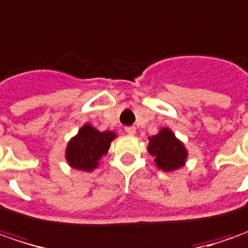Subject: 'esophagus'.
I'll use <instances>...</instances> for the list:
<instances>
[{"mask_svg": "<svg viewBox=\"0 0 248 248\" xmlns=\"http://www.w3.org/2000/svg\"><path fill=\"white\" fill-rule=\"evenodd\" d=\"M124 132L127 133V134H134L136 133V127L134 126H126L124 127Z\"/></svg>", "mask_w": 248, "mask_h": 248, "instance_id": "34e87169", "label": "esophagus"}]
</instances>
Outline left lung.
<instances>
[{
    "mask_svg": "<svg viewBox=\"0 0 248 248\" xmlns=\"http://www.w3.org/2000/svg\"><path fill=\"white\" fill-rule=\"evenodd\" d=\"M148 151L155 156V163L163 171L180 169L186 159V150L169 129H162L156 136L150 137Z\"/></svg>",
    "mask_w": 248,
    "mask_h": 248,
    "instance_id": "left-lung-1",
    "label": "left lung"
}]
</instances>
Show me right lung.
<instances>
[{"label": "right lung", "instance_id": "obj_1", "mask_svg": "<svg viewBox=\"0 0 248 248\" xmlns=\"http://www.w3.org/2000/svg\"><path fill=\"white\" fill-rule=\"evenodd\" d=\"M112 139H115L114 132L101 133L90 124H85L67 147V162L74 169L92 171L107 154Z\"/></svg>", "mask_w": 248, "mask_h": 248}]
</instances>
